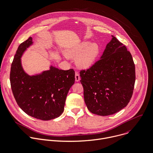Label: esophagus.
Listing matches in <instances>:
<instances>
[{"instance_id": "esophagus-1", "label": "esophagus", "mask_w": 153, "mask_h": 153, "mask_svg": "<svg viewBox=\"0 0 153 153\" xmlns=\"http://www.w3.org/2000/svg\"><path fill=\"white\" fill-rule=\"evenodd\" d=\"M75 80L76 82H79L80 80V76L78 72H76L75 73Z\"/></svg>"}]
</instances>
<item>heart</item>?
Here are the masks:
<instances>
[{
    "label": "heart",
    "mask_w": 153,
    "mask_h": 153,
    "mask_svg": "<svg viewBox=\"0 0 153 153\" xmlns=\"http://www.w3.org/2000/svg\"><path fill=\"white\" fill-rule=\"evenodd\" d=\"M100 47L97 43L82 42L69 49L65 52L67 57L76 59L77 65L82 68H88L95 62L100 54Z\"/></svg>",
    "instance_id": "heart-1"
}]
</instances>
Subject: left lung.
<instances>
[{
	"label": "left lung",
	"mask_w": 153,
	"mask_h": 153,
	"mask_svg": "<svg viewBox=\"0 0 153 153\" xmlns=\"http://www.w3.org/2000/svg\"><path fill=\"white\" fill-rule=\"evenodd\" d=\"M101 59L80 71L88 109L93 114H115L129 102L135 82V67L126 47L112 36Z\"/></svg>",
	"instance_id": "left-lung-1"
}]
</instances>
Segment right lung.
Listing matches in <instances>:
<instances>
[{
  "mask_svg": "<svg viewBox=\"0 0 153 153\" xmlns=\"http://www.w3.org/2000/svg\"><path fill=\"white\" fill-rule=\"evenodd\" d=\"M32 43L30 37L17 49L10 71L12 91L17 104L27 114L42 120H52L64 111L67 94L75 81V72L51 66L40 74L28 76L22 69L20 58Z\"/></svg>",
  "mask_w": 153,
  "mask_h": 153,
  "instance_id": "1",
  "label": "right lung"
}]
</instances>
